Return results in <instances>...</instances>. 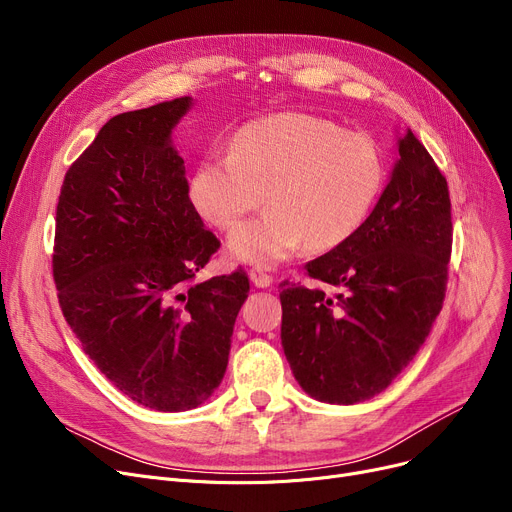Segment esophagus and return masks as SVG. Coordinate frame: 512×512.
I'll list each match as a JSON object with an SVG mask.
<instances>
[{
  "label": "esophagus",
  "mask_w": 512,
  "mask_h": 512,
  "mask_svg": "<svg viewBox=\"0 0 512 512\" xmlns=\"http://www.w3.org/2000/svg\"><path fill=\"white\" fill-rule=\"evenodd\" d=\"M249 278H251V282L257 286V288H267V286H272V276H267L263 270H257V267H255V270H251L249 272Z\"/></svg>",
  "instance_id": "obj_1"
}]
</instances>
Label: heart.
Here are the masks:
<instances>
[{"label": "heart", "mask_w": 512, "mask_h": 512, "mask_svg": "<svg viewBox=\"0 0 512 512\" xmlns=\"http://www.w3.org/2000/svg\"><path fill=\"white\" fill-rule=\"evenodd\" d=\"M380 149L330 120L276 114L242 126L228 155H209L191 178V201L220 230L261 203V218L236 226L228 253L276 267L305 242L313 251L342 245L369 218L384 186Z\"/></svg>", "instance_id": "b5f03b06"}]
</instances>
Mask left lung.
<instances>
[{
  "label": "left lung",
  "mask_w": 512,
  "mask_h": 512,
  "mask_svg": "<svg viewBox=\"0 0 512 512\" xmlns=\"http://www.w3.org/2000/svg\"><path fill=\"white\" fill-rule=\"evenodd\" d=\"M452 220L448 184L411 130L398 139L390 182L365 224L307 274L330 286L282 282V348L315 400L355 405L386 390L442 309Z\"/></svg>",
  "instance_id": "8db88e82"
}]
</instances>
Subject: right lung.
I'll return each mask as SVG.
<instances>
[{"label": "right lung", "mask_w": 512, "mask_h": 512, "mask_svg": "<svg viewBox=\"0 0 512 512\" xmlns=\"http://www.w3.org/2000/svg\"><path fill=\"white\" fill-rule=\"evenodd\" d=\"M178 97L114 116L66 172L53 280L70 330L97 369L143 407H199L222 384L242 270L195 282L220 249L188 197L172 130Z\"/></svg>", "instance_id": "right-lung-1"}]
</instances>
